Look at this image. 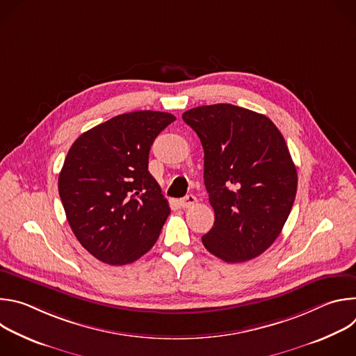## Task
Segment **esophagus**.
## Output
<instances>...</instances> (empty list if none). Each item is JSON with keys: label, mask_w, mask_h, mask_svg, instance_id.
Instances as JSON below:
<instances>
[{"label": "esophagus", "mask_w": 356, "mask_h": 356, "mask_svg": "<svg viewBox=\"0 0 356 356\" xmlns=\"http://www.w3.org/2000/svg\"><path fill=\"white\" fill-rule=\"evenodd\" d=\"M180 207H183V209H188V207H191V206H194L195 202H197V198L193 195V194H188V195H186V197H183V198H180Z\"/></svg>", "instance_id": "1"}]
</instances>
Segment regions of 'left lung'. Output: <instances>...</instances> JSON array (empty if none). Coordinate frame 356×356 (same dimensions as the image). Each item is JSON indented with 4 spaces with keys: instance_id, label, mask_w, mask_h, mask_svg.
Returning <instances> with one entry per match:
<instances>
[{
    "instance_id": "left-lung-1",
    "label": "left lung",
    "mask_w": 356,
    "mask_h": 356,
    "mask_svg": "<svg viewBox=\"0 0 356 356\" xmlns=\"http://www.w3.org/2000/svg\"><path fill=\"white\" fill-rule=\"evenodd\" d=\"M183 121L204 149V184L216 214L202 243L228 264L259 257L282 232L297 191L283 135L266 115L232 104L191 108Z\"/></svg>"
}]
</instances>
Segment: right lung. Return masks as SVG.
Segmentation results:
<instances>
[{
    "instance_id": "right-lung-1",
    "label": "right lung",
    "mask_w": 356,
    "mask_h": 356,
    "mask_svg": "<svg viewBox=\"0 0 356 356\" xmlns=\"http://www.w3.org/2000/svg\"><path fill=\"white\" fill-rule=\"evenodd\" d=\"M175 115L134 111L81 134L67 152L59 194L69 225L94 258L127 265L155 245L170 214L147 170L149 150Z\"/></svg>"
}]
</instances>
